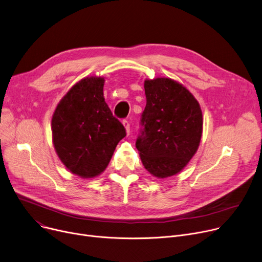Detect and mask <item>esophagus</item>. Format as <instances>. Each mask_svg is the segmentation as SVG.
<instances>
[{
	"label": "esophagus",
	"instance_id": "34e87169",
	"mask_svg": "<svg viewBox=\"0 0 262 262\" xmlns=\"http://www.w3.org/2000/svg\"><path fill=\"white\" fill-rule=\"evenodd\" d=\"M122 123H123V125H124V127H125V129H126V134H127V135H129V133H130V125H129V122H128L127 120H123V122H122Z\"/></svg>",
	"mask_w": 262,
	"mask_h": 262
}]
</instances>
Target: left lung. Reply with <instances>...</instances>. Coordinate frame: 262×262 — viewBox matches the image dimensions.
Returning <instances> with one entry per match:
<instances>
[{"label": "left lung", "instance_id": "obj_1", "mask_svg": "<svg viewBox=\"0 0 262 262\" xmlns=\"http://www.w3.org/2000/svg\"><path fill=\"white\" fill-rule=\"evenodd\" d=\"M146 106L136 147L152 176L181 171L196 154L202 136V112L188 90L169 78L144 81Z\"/></svg>", "mask_w": 262, "mask_h": 262}]
</instances>
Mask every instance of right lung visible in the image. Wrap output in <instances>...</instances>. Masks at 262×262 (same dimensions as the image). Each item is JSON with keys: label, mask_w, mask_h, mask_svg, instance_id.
<instances>
[{"label": "right lung", "mask_w": 262, "mask_h": 262, "mask_svg": "<svg viewBox=\"0 0 262 262\" xmlns=\"http://www.w3.org/2000/svg\"><path fill=\"white\" fill-rule=\"evenodd\" d=\"M104 78L86 77L61 99L51 119L52 143L62 163L82 178L105 169L126 132L103 96Z\"/></svg>", "instance_id": "right-lung-1"}]
</instances>
